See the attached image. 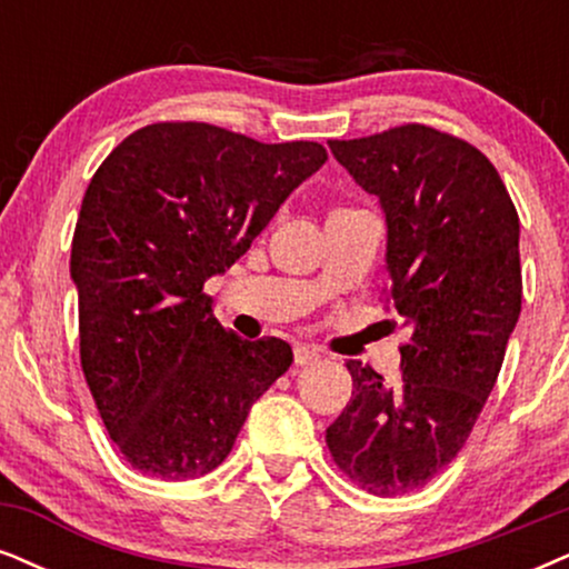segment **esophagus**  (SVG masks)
Returning a JSON list of instances; mask_svg holds the SVG:
<instances>
[{"mask_svg": "<svg viewBox=\"0 0 569 569\" xmlns=\"http://www.w3.org/2000/svg\"><path fill=\"white\" fill-rule=\"evenodd\" d=\"M320 355L315 349L309 347H293V365H299V368H305V365H312L318 362Z\"/></svg>", "mask_w": 569, "mask_h": 569, "instance_id": "esophagus-1", "label": "esophagus"}]
</instances>
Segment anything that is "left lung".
<instances>
[{
	"label": "left lung",
	"mask_w": 569,
	"mask_h": 569,
	"mask_svg": "<svg viewBox=\"0 0 569 569\" xmlns=\"http://www.w3.org/2000/svg\"><path fill=\"white\" fill-rule=\"evenodd\" d=\"M330 152L388 222L386 309L409 328L401 380L349 362L351 399L326 430L338 470L376 496L417 491L459 455L522 309L520 218L470 141L407 123Z\"/></svg>",
	"instance_id": "left-lung-1"
}]
</instances>
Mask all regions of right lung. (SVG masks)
Listing matches in <instances>:
<instances>
[{"instance_id":"right-lung-1","label":"right lung","mask_w":569,"mask_h":569,"mask_svg":"<svg viewBox=\"0 0 569 569\" xmlns=\"http://www.w3.org/2000/svg\"><path fill=\"white\" fill-rule=\"evenodd\" d=\"M326 160L318 141L168 120L133 131L93 172L70 254L81 370L133 470L207 476L289 370V343L243 341L214 320L204 280L231 268Z\"/></svg>"}]
</instances>
